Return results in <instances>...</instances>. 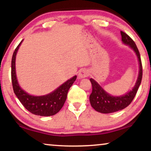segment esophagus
I'll use <instances>...</instances> for the list:
<instances>
[{"instance_id":"esophagus-1","label":"esophagus","mask_w":151,"mask_h":151,"mask_svg":"<svg viewBox=\"0 0 151 151\" xmlns=\"http://www.w3.org/2000/svg\"><path fill=\"white\" fill-rule=\"evenodd\" d=\"M89 76V72L87 69H81L80 70L79 72V74H78V77L79 79H83V78L87 77Z\"/></svg>"}]
</instances>
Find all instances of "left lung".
<instances>
[{"label":"left lung","instance_id":"1","mask_svg":"<svg viewBox=\"0 0 151 151\" xmlns=\"http://www.w3.org/2000/svg\"><path fill=\"white\" fill-rule=\"evenodd\" d=\"M121 35L123 43L126 45H129L134 50L138 58L139 63L138 78L132 90L124 95L119 96L110 95L99 85L97 82L94 81V79H90V81L92 86V93L90 95V104L96 111L101 112V113L107 114L119 111L129 106L135 96L138 88L141 84L142 79V65L139 52L133 40L127 34L121 31Z\"/></svg>","mask_w":151,"mask_h":151}]
</instances>
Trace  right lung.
I'll return each mask as SVG.
<instances>
[{
    "label": "right lung",
    "instance_id": "1",
    "mask_svg": "<svg viewBox=\"0 0 151 151\" xmlns=\"http://www.w3.org/2000/svg\"><path fill=\"white\" fill-rule=\"evenodd\" d=\"M23 40L19 44L14 52L12 59V82L14 92L18 99L23 104L24 107L31 113L39 116H52L57 114L61 109L67 99L68 92L70 88L75 81L77 76H74L71 79L60 86L55 91L43 96L30 95L20 87L16 74L15 61L16 56L18 50Z\"/></svg>",
    "mask_w": 151,
    "mask_h": 151
}]
</instances>
